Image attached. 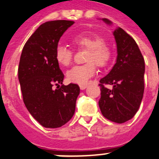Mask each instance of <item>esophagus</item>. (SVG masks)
Segmentation results:
<instances>
[{"label": "esophagus", "instance_id": "esophagus-1", "mask_svg": "<svg viewBox=\"0 0 159 159\" xmlns=\"http://www.w3.org/2000/svg\"><path fill=\"white\" fill-rule=\"evenodd\" d=\"M80 88L81 90H84L88 88V85L87 84H84V85H80Z\"/></svg>", "mask_w": 159, "mask_h": 159}]
</instances>
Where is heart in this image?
I'll return each instance as SVG.
<instances>
[{
    "instance_id": "heart-1",
    "label": "heart",
    "mask_w": 159,
    "mask_h": 159,
    "mask_svg": "<svg viewBox=\"0 0 159 159\" xmlns=\"http://www.w3.org/2000/svg\"><path fill=\"white\" fill-rule=\"evenodd\" d=\"M71 43L78 49H88L86 57L88 64L72 67L67 71V78L71 83L80 85L87 84L89 79L96 72V65L104 67L110 63L112 56L111 49L104 42L103 38L92 32L75 35L71 39ZM73 57L74 52L71 48L63 45L57 46L55 57L60 65L63 67L71 65Z\"/></svg>"
}]
</instances>
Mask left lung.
Returning a JSON list of instances; mask_svg holds the SVG:
<instances>
[{
  "instance_id": "obj_1",
  "label": "left lung",
  "mask_w": 159,
  "mask_h": 159,
  "mask_svg": "<svg viewBox=\"0 0 159 159\" xmlns=\"http://www.w3.org/2000/svg\"><path fill=\"white\" fill-rule=\"evenodd\" d=\"M105 22L110 24L107 19ZM117 43L116 64L101 79L99 106L102 116L110 121L123 123L134 117L144 92L145 62L135 40L123 29L114 32ZM106 85H111L109 89Z\"/></svg>"
}]
</instances>
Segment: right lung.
<instances>
[{"mask_svg":"<svg viewBox=\"0 0 159 159\" xmlns=\"http://www.w3.org/2000/svg\"><path fill=\"white\" fill-rule=\"evenodd\" d=\"M74 24L58 20L42 24L29 37L22 50L18 78L23 101L29 113L47 128H57L72 118L80 87L61 85L64 75L55 52L64 32Z\"/></svg>","mask_w":159,"mask_h":159,"instance_id":"add662e5","label":"right lung"}]
</instances>
